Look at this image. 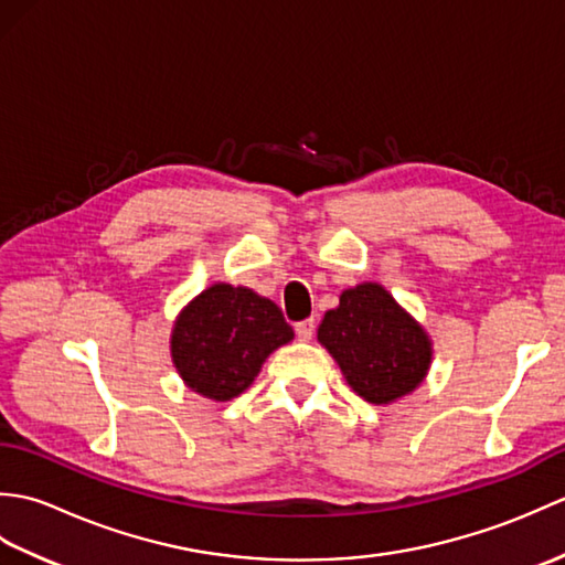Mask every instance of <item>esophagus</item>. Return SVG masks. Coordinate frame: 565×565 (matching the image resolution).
<instances>
[{
  "instance_id": "esophagus-1",
  "label": "esophagus",
  "mask_w": 565,
  "mask_h": 565,
  "mask_svg": "<svg viewBox=\"0 0 565 565\" xmlns=\"http://www.w3.org/2000/svg\"><path fill=\"white\" fill-rule=\"evenodd\" d=\"M296 334H298V340L308 342V340L316 334V320H301V322H296Z\"/></svg>"
}]
</instances>
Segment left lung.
<instances>
[{
  "mask_svg": "<svg viewBox=\"0 0 565 565\" xmlns=\"http://www.w3.org/2000/svg\"><path fill=\"white\" fill-rule=\"evenodd\" d=\"M318 340L364 401L386 405L423 383L431 347L425 330L379 284L340 296L318 328Z\"/></svg>",
  "mask_w": 565,
  "mask_h": 565,
  "instance_id": "obj_1",
  "label": "left lung"
}]
</instances>
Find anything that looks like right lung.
<instances>
[{
    "label": "right lung",
    "mask_w": 565,
    "mask_h": 565,
    "mask_svg": "<svg viewBox=\"0 0 565 565\" xmlns=\"http://www.w3.org/2000/svg\"><path fill=\"white\" fill-rule=\"evenodd\" d=\"M294 340L281 308L245 286L213 284L179 316L172 359L189 388L213 401L243 393L276 347Z\"/></svg>",
    "instance_id": "obj_1"
}]
</instances>
